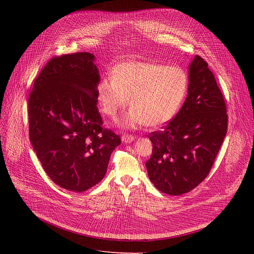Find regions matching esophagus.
Segmentation results:
<instances>
[{"instance_id": "1", "label": "esophagus", "mask_w": 254, "mask_h": 254, "mask_svg": "<svg viewBox=\"0 0 254 254\" xmlns=\"http://www.w3.org/2000/svg\"><path fill=\"white\" fill-rule=\"evenodd\" d=\"M134 140H135V137L131 136V135H124V136L122 137V141H123L124 143H126V144L131 143Z\"/></svg>"}]
</instances>
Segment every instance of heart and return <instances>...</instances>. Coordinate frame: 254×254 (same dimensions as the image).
<instances>
[{
  "mask_svg": "<svg viewBox=\"0 0 254 254\" xmlns=\"http://www.w3.org/2000/svg\"><path fill=\"white\" fill-rule=\"evenodd\" d=\"M189 76L176 65L128 61L116 64L112 79H102L96 97L101 111L115 119L126 106L122 127H161L179 110L189 90Z\"/></svg>",
  "mask_w": 254,
  "mask_h": 254,
  "instance_id": "heart-1",
  "label": "heart"
}]
</instances>
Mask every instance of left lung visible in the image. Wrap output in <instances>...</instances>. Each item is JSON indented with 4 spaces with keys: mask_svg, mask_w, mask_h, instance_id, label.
Here are the masks:
<instances>
[{
    "mask_svg": "<svg viewBox=\"0 0 254 254\" xmlns=\"http://www.w3.org/2000/svg\"><path fill=\"white\" fill-rule=\"evenodd\" d=\"M189 90L180 111L150 134L146 163L150 181L164 193L190 191L209 174L228 129L222 93L208 64L195 56L189 65Z\"/></svg>",
    "mask_w": 254,
    "mask_h": 254,
    "instance_id": "left-lung-1",
    "label": "left lung"
}]
</instances>
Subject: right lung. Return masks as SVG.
Returning a JSON list of instances; mask_svg holds the SVG:
<instances>
[{
	"label": "right lung",
	"mask_w": 254,
	"mask_h": 254,
	"mask_svg": "<svg viewBox=\"0 0 254 254\" xmlns=\"http://www.w3.org/2000/svg\"><path fill=\"white\" fill-rule=\"evenodd\" d=\"M95 61L89 52L51 59L29 98V134L37 157L53 182L75 192L104 178L120 144L119 136L102 127Z\"/></svg>",
	"instance_id": "add662e5"
}]
</instances>
